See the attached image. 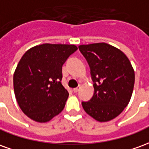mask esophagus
<instances>
[{
  "mask_svg": "<svg viewBox=\"0 0 149 149\" xmlns=\"http://www.w3.org/2000/svg\"><path fill=\"white\" fill-rule=\"evenodd\" d=\"M80 88H81V87H80V86H79V87L74 88H73V89H72V90H73V92H74V93H77L78 91L80 90Z\"/></svg>",
  "mask_w": 149,
  "mask_h": 149,
  "instance_id": "obj_1",
  "label": "esophagus"
}]
</instances>
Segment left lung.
Returning a JSON list of instances; mask_svg holds the SVG:
<instances>
[{
    "mask_svg": "<svg viewBox=\"0 0 149 149\" xmlns=\"http://www.w3.org/2000/svg\"><path fill=\"white\" fill-rule=\"evenodd\" d=\"M79 49L89 65L94 83L93 97L82 102L83 109L97 121H109L130 101L134 69L124 52L106 43L81 45Z\"/></svg>",
    "mask_w": 149,
    "mask_h": 149,
    "instance_id": "1",
    "label": "left lung"
}]
</instances>
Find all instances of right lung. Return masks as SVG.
<instances>
[{"mask_svg":"<svg viewBox=\"0 0 149 149\" xmlns=\"http://www.w3.org/2000/svg\"><path fill=\"white\" fill-rule=\"evenodd\" d=\"M77 50L75 45L46 43L22 56L13 74V88L28 117L45 123L64 109L69 94L61 82L62 65Z\"/></svg>","mask_w":149,"mask_h":149,"instance_id":"obj_1","label":"right lung"}]
</instances>
